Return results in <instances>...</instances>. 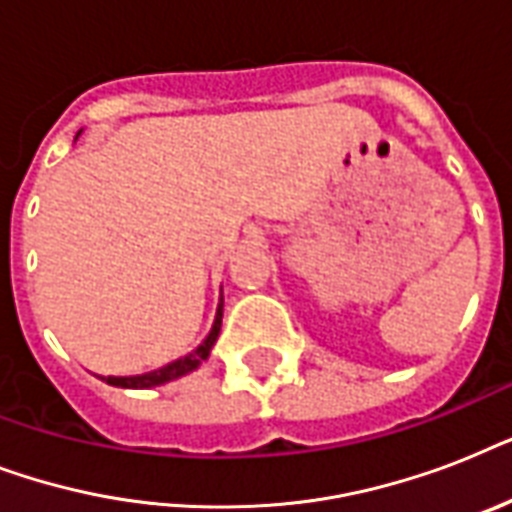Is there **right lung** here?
Listing matches in <instances>:
<instances>
[{
  "mask_svg": "<svg viewBox=\"0 0 512 512\" xmlns=\"http://www.w3.org/2000/svg\"><path fill=\"white\" fill-rule=\"evenodd\" d=\"M220 324H223V300L217 305V316H215V324L209 329L207 340L201 342L199 348L188 353V356L177 358L172 364L162 366V369H154V372H146V374H135V377H103L108 385H114V388H135V390H143V388H156V385H164V382H172L177 377H183V374L193 372L201 361H207L209 350L212 345L217 342V335H220Z\"/></svg>",
  "mask_w": 512,
  "mask_h": 512,
  "instance_id": "1",
  "label": "right lung"
}]
</instances>
